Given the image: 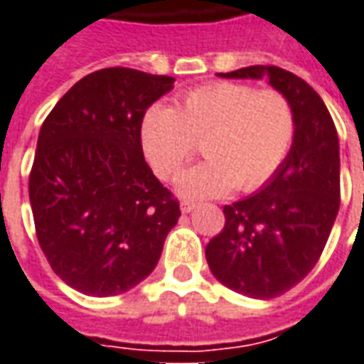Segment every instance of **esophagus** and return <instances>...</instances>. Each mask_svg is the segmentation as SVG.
<instances>
[{"instance_id": "esophagus-1", "label": "esophagus", "mask_w": 364, "mask_h": 364, "mask_svg": "<svg viewBox=\"0 0 364 364\" xmlns=\"http://www.w3.org/2000/svg\"><path fill=\"white\" fill-rule=\"evenodd\" d=\"M195 207H197V203H193V200H183L181 203V213H193L195 210Z\"/></svg>"}]
</instances>
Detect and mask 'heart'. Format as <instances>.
I'll return each mask as SVG.
<instances>
[{
	"label": "heart",
	"instance_id": "heart-1",
	"mask_svg": "<svg viewBox=\"0 0 364 364\" xmlns=\"http://www.w3.org/2000/svg\"><path fill=\"white\" fill-rule=\"evenodd\" d=\"M296 132L294 104L282 90L225 80L185 92L177 108H149L139 136L149 165L167 181L200 141L207 159L183 175L179 189L187 197H218L264 187L288 159Z\"/></svg>",
	"mask_w": 364,
	"mask_h": 364
}]
</instances>
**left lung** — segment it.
Segmentation results:
<instances>
[{"instance_id":"obj_1","label":"left lung","mask_w":364,"mask_h":364,"mask_svg":"<svg viewBox=\"0 0 364 364\" xmlns=\"http://www.w3.org/2000/svg\"><path fill=\"white\" fill-rule=\"evenodd\" d=\"M218 76H268L296 110L288 159L256 195L225 205V228L205 248L208 268L223 286L270 299L314 270L331 235L341 203L337 129L321 96L289 70L254 65Z\"/></svg>"}]
</instances>
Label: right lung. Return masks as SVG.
Segmentation results:
<instances>
[{
	"mask_svg": "<svg viewBox=\"0 0 364 364\" xmlns=\"http://www.w3.org/2000/svg\"><path fill=\"white\" fill-rule=\"evenodd\" d=\"M175 78L110 67L80 78L45 118L29 173L35 232L80 294L118 296L146 279L181 217L141 149L146 110Z\"/></svg>",
	"mask_w": 364,
	"mask_h": 364,
	"instance_id": "right-lung-1",
	"label": "right lung"
}]
</instances>
